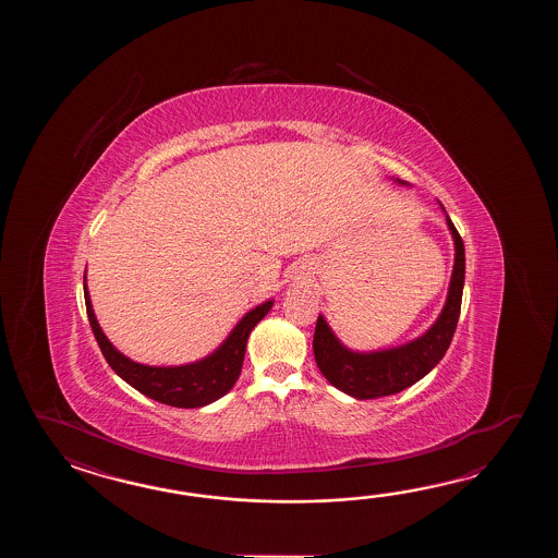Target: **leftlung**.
I'll list each match as a JSON object with an SVG mask.
<instances>
[{
	"mask_svg": "<svg viewBox=\"0 0 558 558\" xmlns=\"http://www.w3.org/2000/svg\"><path fill=\"white\" fill-rule=\"evenodd\" d=\"M403 183L401 179H397ZM447 226L454 241V267H452L449 295L439 319L425 335L416 337L411 343L392 347L385 351L356 353L347 349L331 331L327 320L319 315L313 353L325 379L355 399H377L401 392L407 387L423 379L430 368L437 367L440 359L447 353L452 335L461 315L464 287V245L459 231L452 226L447 215Z\"/></svg>",
	"mask_w": 558,
	"mask_h": 558,
	"instance_id": "8db88e82",
	"label": "left lung"
}]
</instances>
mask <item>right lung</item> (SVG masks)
<instances>
[{
	"mask_svg": "<svg viewBox=\"0 0 558 558\" xmlns=\"http://www.w3.org/2000/svg\"><path fill=\"white\" fill-rule=\"evenodd\" d=\"M84 289L89 325L109 367L145 397L154 399L157 403L171 404L179 409L205 407L231 391L243 367L247 339L253 327L274 307V301H265L262 305L251 308L250 313L235 325V329L229 332L226 341L202 361L179 365V367H149V365L131 361L130 356L119 353L118 349L109 343L106 332L101 331L99 323L95 319L85 277Z\"/></svg>",
	"mask_w": 558,
	"mask_h": 558,
	"instance_id": "obj_1",
	"label": "right lung"
}]
</instances>
